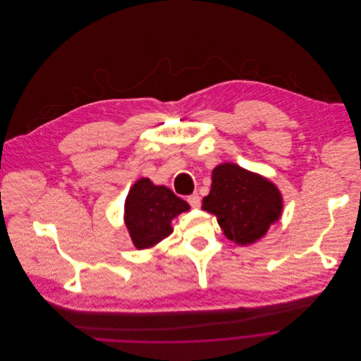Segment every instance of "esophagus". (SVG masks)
Wrapping results in <instances>:
<instances>
[{
	"label": "esophagus",
	"instance_id": "1",
	"mask_svg": "<svg viewBox=\"0 0 361 361\" xmlns=\"http://www.w3.org/2000/svg\"><path fill=\"white\" fill-rule=\"evenodd\" d=\"M188 203L192 206V207H200V196L197 193H193L188 197Z\"/></svg>",
	"mask_w": 361,
	"mask_h": 361
}]
</instances>
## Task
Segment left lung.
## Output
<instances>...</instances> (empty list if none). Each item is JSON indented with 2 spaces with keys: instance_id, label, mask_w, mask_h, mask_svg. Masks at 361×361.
<instances>
[{
  "instance_id": "1",
  "label": "left lung",
  "mask_w": 361,
  "mask_h": 361,
  "mask_svg": "<svg viewBox=\"0 0 361 361\" xmlns=\"http://www.w3.org/2000/svg\"><path fill=\"white\" fill-rule=\"evenodd\" d=\"M202 209L218 218L225 236L238 245L262 239L283 210L280 190L269 179L236 164L218 165Z\"/></svg>"
}]
</instances>
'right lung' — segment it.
Here are the masks:
<instances>
[{
  "instance_id": "1",
  "label": "right lung",
  "mask_w": 361,
  "mask_h": 361,
  "mask_svg": "<svg viewBox=\"0 0 361 361\" xmlns=\"http://www.w3.org/2000/svg\"><path fill=\"white\" fill-rule=\"evenodd\" d=\"M190 206L169 188L142 178L125 200V225L136 249H149L172 233L171 222Z\"/></svg>"
}]
</instances>
